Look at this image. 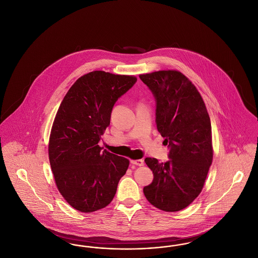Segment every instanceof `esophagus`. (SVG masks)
Listing matches in <instances>:
<instances>
[{
  "label": "esophagus",
  "mask_w": 258,
  "mask_h": 258,
  "mask_svg": "<svg viewBox=\"0 0 258 258\" xmlns=\"http://www.w3.org/2000/svg\"><path fill=\"white\" fill-rule=\"evenodd\" d=\"M131 162H132L133 164H134V165H144V160H143V159H132V160H131Z\"/></svg>",
  "instance_id": "esophagus-1"
}]
</instances>
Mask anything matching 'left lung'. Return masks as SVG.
Instances as JSON below:
<instances>
[{
    "instance_id": "obj_1",
    "label": "left lung",
    "mask_w": 258,
    "mask_h": 258,
    "mask_svg": "<svg viewBox=\"0 0 258 258\" xmlns=\"http://www.w3.org/2000/svg\"><path fill=\"white\" fill-rule=\"evenodd\" d=\"M156 100V126L170 146V160L147 157L154 180L145 186L146 199L156 208L175 212L202 192L213 160L210 118L200 92L176 70L139 75Z\"/></svg>"
}]
</instances>
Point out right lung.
I'll list each match as a JSON object with an SVG mask.
<instances>
[{
	"label": "right lung",
	"instance_id": "obj_1",
	"mask_svg": "<svg viewBox=\"0 0 258 258\" xmlns=\"http://www.w3.org/2000/svg\"><path fill=\"white\" fill-rule=\"evenodd\" d=\"M137 78L93 71L79 78L52 123L49 159L59 193L73 208L90 213L108 206L130 160L102 150L114 103Z\"/></svg>",
	"mask_w": 258,
	"mask_h": 258
}]
</instances>
